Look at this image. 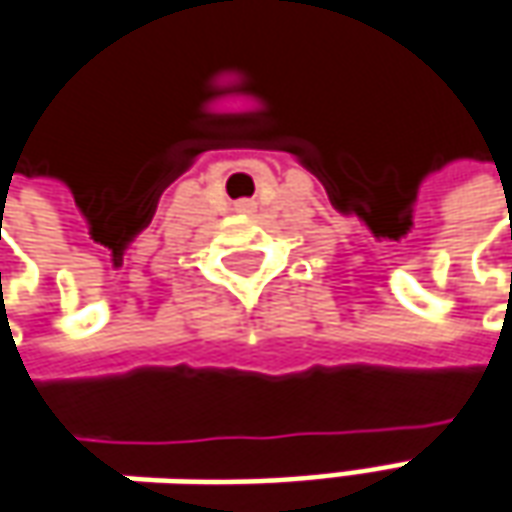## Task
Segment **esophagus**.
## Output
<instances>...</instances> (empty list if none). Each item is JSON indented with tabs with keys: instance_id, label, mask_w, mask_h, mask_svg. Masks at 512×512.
I'll list each match as a JSON object with an SVG mask.
<instances>
[{
	"instance_id": "1",
	"label": "esophagus",
	"mask_w": 512,
	"mask_h": 512,
	"mask_svg": "<svg viewBox=\"0 0 512 512\" xmlns=\"http://www.w3.org/2000/svg\"><path fill=\"white\" fill-rule=\"evenodd\" d=\"M238 206H240V209H249V206H252V203H249V201H240Z\"/></svg>"
}]
</instances>
